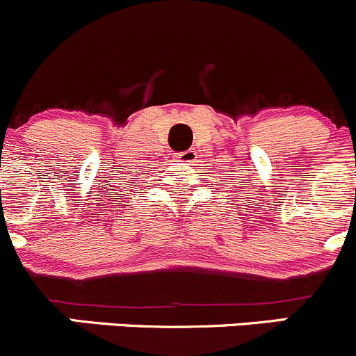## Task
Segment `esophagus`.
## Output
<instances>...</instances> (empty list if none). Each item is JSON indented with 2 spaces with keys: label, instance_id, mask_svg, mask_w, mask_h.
I'll return each instance as SVG.
<instances>
[{
  "label": "esophagus",
  "instance_id": "34e87169",
  "mask_svg": "<svg viewBox=\"0 0 356 356\" xmlns=\"http://www.w3.org/2000/svg\"><path fill=\"white\" fill-rule=\"evenodd\" d=\"M195 159H197V152L193 149L185 150V152H179L175 156V161H177V163H181V164L195 163Z\"/></svg>",
  "mask_w": 356,
  "mask_h": 356
}]
</instances>
